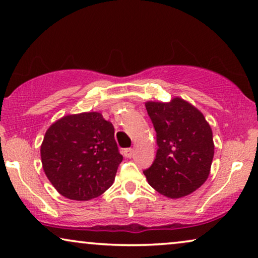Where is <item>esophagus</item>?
I'll return each instance as SVG.
<instances>
[{
	"label": "esophagus",
	"instance_id": "34e87169",
	"mask_svg": "<svg viewBox=\"0 0 258 258\" xmlns=\"http://www.w3.org/2000/svg\"><path fill=\"white\" fill-rule=\"evenodd\" d=\"M122 154H124V157L126 158H131L133 155V148H125V150L122 151Z\"/></svg>",
	"mask_w": 258,
	"mask_h": 258
}]
</instances>
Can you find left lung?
<instances>
[{"instance_id": "1", "label": "left lung", "mask_w": 258, "mask_h": 258, "mask_svg": "<svg viewBox=\"0 0 258 258\" xmlns=\"http://www.w3.org/2000/svg\"><path fill=\"white\" fill-rule=\"evenodd\" d=\"M145 105L157 132L158 151L144 174L148 183L165 197H186L209 175L214 158L212 128L201 112L181 98Z\"/></svg>"}]
</instances>
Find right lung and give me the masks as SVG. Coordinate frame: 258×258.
<instances>
[{
	"label": "right lung",
	"instance_id": "right-lung-1",
	"mask_svg": "<svg viewBox=\"0 0 258 258\" xmlns=\"http://www.w3.org/2000/svg\"><path fill=\"white\" fill-rule=\"evenodd\" d=\"M41 158L58 193L76 201L107 190L122 161L113 125L98 112L65 115L53 122L43 139Z\"/></svg>",
	"mask_w": 258,
	"mask_h": 258
}]
</instances>
